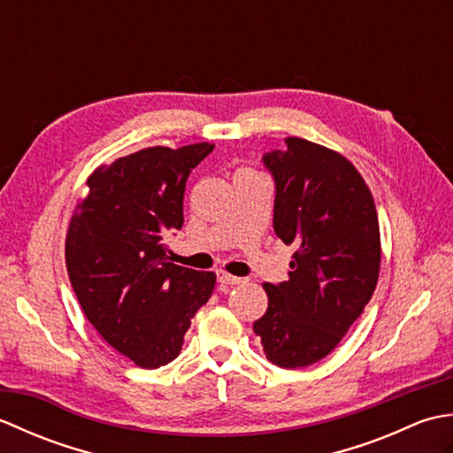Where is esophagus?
Segmentation results:
<instances>
[{
    "label": "esophagus",
    "mask_w": 453,
    "mask_h": 453,
    "mask_svg": "<svg viewBox=\"0 0 453 453\" xmlns=\"http://www.w3.org/2000/svg\"><path fill=\"white\" fill-rule=\"evenodd\" d=\"M218 282L224 284V286H235V284H242L243 278L232 276V274H227V273H218Z\"/></svg>",
    "instance_id": "obj_1"
}]
</instances>
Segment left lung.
Returning a JSON list of instances; mask_svg holds the SVG:
<instances>
[{"label":"left lung","instance_id":"8db88e82","mask_svg":"<svg viewBox=\"0 0 453 453\" xmlns=\"http://www.w3.org/2000/svg\"><path fill=\"white\" fill-rule=\"evenodd\" d=\"M284 142L263 161L276 185L274 232L297 251L286 282L263 284L268 307L253 331L268 360L294 370L331 354L362 315L381 242L372 192L352 163L303 138Z\"/></svg>","mask_w":453,"mask_h":453}]
</instances>
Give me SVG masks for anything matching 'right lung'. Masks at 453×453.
<instances>
[{"mask_svg":"<svg viewBox=\"0 0 453 453\" xmlns=\"http://www.w3.org/2000/svg\"><path fill=\"white\" fill-rule=\"evenodd\" d=\"M211 150L208 142L156 146L97 167L67 227L65 266L85 317L140 368L177 358L214 292V273L171 263L163 243L182 227L187 179Z\"/></svg>","mask_w":453,"mask_h":453,"instance_id":"add662e5","label":"right lung"}]
</instances>
